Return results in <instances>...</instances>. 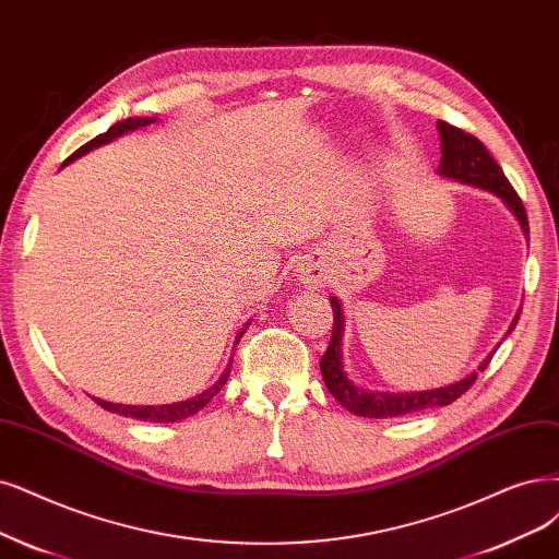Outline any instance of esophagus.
Listing matches in <instances>:
<instances>
[{"instance_id":"34e87169","label":"esophagus","mask_w":559,"mask_h":559,"mask_svg":"<svg viewBox=\"0 0 559 559\" xmlns=\"http://www.w3.org/2000/svg\"><path fill=\"white\" fill-rule=\"evenodd\" d=\"M299 281L304 283V285H322L324 281H326V276H324V272H322V266H318V264H313V266H306L304 272H299Z\"/></svg>"}]
</instances>
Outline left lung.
Segmentation results:
<instances>
[{
  "label": "left lung",
  "mask_w": 559,
  "mask_h": 559,
  "mask_svg": "<svg viewBox=\"0 0 559 559\" xmlns=\"http://www.w3.org/2000/svg\"><path fill=\"white\" fill-rule=\"evenodd\" d=\"M438 131H440V142H442V158L438 165V175L444 179L461 181L467 186H474V189L490 191L492 195H498L507 210L515 216V221L521 223V230L525 239L530 241V225H527V214L525 206L519 198V193L513 191V186L504 177L502 168L490 152L484 147V144L456 129L447 121H438ZM334 308V332L332 341H329L326 353L320 359V370L326 389L332 391V396L345 407L353 412L357 417H368V419H389V417H405V415H415V412H424L430 407H444L461 399L465 391L477 380V370L469 373L467 378L438 386V389H426V391H403V394H391V391H368L364 386H357L353 380L347 378L345 368H343V334H345V316H343V306L336 297L329 299ZM521 311L515 313L507 336L513 332L515 322H519ZM495 353H490L481 364L479 370L488 366Z\"/></svg>",
  "instance_id": "obj_1"
}]
</instances>
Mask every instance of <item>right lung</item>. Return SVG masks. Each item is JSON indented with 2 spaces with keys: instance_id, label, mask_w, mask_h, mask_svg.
Wrapping results in <instances>:
<instances>
[{
  "instance_id": "obj_1",
  "label": "right lung",
  "mask_w": 559,
  "mask_h": 559,
  "mask_svg": "<svg viewBox=\"0 0 559 559\" xmlns=\"http://www.w3.org/2000/svg\"><path fill=\"white\" fill-rule=\"evenodd\" d=\"M156 119L154 117H129V119H121V121H117V123H112V127L106 131V133H100V135H96L94 140H90L87 144H82V147L78 150V152H73L64 163H61V168H64V165H69V163H73L75 158H80V156H85L87 152H92V150H96V147H100V144H108V142H112L115 138H119V135H123V133H131V131H138L140 127H150V123H154ZM248 326V324H246ZM246 326L241 329V332L237 334V338H235V345L233 347H237V343H239V338L243 336V332H246ZM235 357V355H233ZM233 357H230V361H227V366H225V370H223V376L210 386V389H204L202 394H198V396H193V399H189V401H179V403H170V405H123V403H108V401H100V399H94L103 409H108V412H115V415H121V417H131V419H140V421H152V424H173V421H181V419H189V417H193L195 412H200L206 403H210L218 391L223 389V384L227 382V378H230V370H233Z\"/></svg>"
}]
</instances>
